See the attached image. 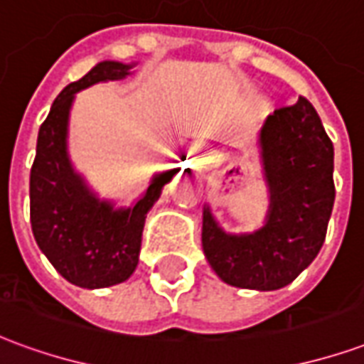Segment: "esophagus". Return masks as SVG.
Wrapping results in <instances>:
<instances>
[{
  "mask_svg": "<svg viewBox=\"0 0 364 364\" xmlns=\"http://www.w3.org/2000/svg\"><path fill=\"white\" fill-rule=\"evenodd\" d=\"M189 156H191V161H193V167H197V169H200V167L205 166V161H206V156H208V151L203 148V146H193L189 151Z\"/></svg>",
  "mask_w": 364,
  "mask_h": 364,
  "instance_id": "esophagus-1",
  "label": "esophagus"
}]
</instances>
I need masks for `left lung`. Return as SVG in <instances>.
Segmentation results:
<instances>
[{
    "label": "left lung",
    "instance_id": "left-lung-1",
    "mask_svg": "<svg viewBox=\"0 0 364 364\" xmlns=\"http://www.w3.org/2000/svg\"><path fill=\"white\" fill-rule=\"evenodd\" d=\"M259 146L271 200L265 226L226 234L206 206L203 250L224 282L277 290L294 281L323 245L336 200L333 144L312 103L300 97L269 114Z\"/></svg>",
    "mask_w": 364,
    "mask_h": 364
}]
</instances>
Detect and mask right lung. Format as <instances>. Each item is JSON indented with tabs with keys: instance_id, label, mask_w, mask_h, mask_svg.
<instances>
[{
	"instance_id": "right-lung-1",
	"label": "right lung",
	"mask_w": 364,
	"mask_h": 364,
	"mask_svg": "<svg viewBox=\"0 0 364 364\" xmlns=\"http://www.w3.org/2000/svg\"><path fill=\"white\" fill-rule=\"evenodd\" d=\"M134 64L99 62L82 80L66 85L41 124L31 167V226L41 252L66 281L82 289H105L134 273L146 214L179 169L151 179L130 208L99 198L68 158V119L77 91L130 74ZM185 159V158H183Z\"/></svg>"
}]
</instances>
